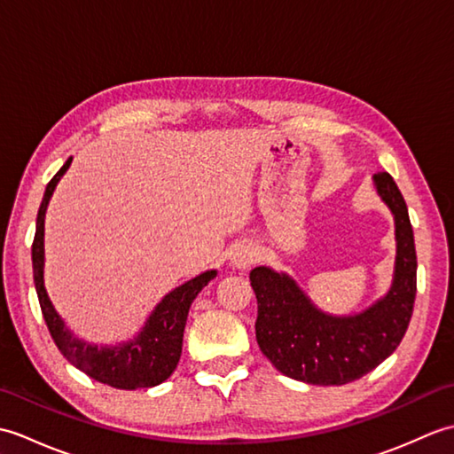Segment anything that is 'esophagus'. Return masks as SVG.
Listing matches in <instances>:
<instances>
[{"mask_svg": "<svg viewBox=\"0 0 454 454\" xmlns=\"http://www.w3.org/2000/svg\"><path fill=\"white\" fill-rule=\"evenodd\" d=\"M259 259V249L255 244H239L236 247V252L232 255V263L238 267V269H247L252 267L255 262Z\"/></svg>", "mask_w": 454, "mask_h": 454, "instance_id": "34e87169", "label": "esophagus"}]
</instances>
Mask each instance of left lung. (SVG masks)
Listing matches in <instances>:
<instances>
[{
    "label": "left lung",
    "mask_w": 454,
    "mask_h": 454,
    "mask_svg": "<svg viewBox=\"0 0 454 454\" xmlns=\"http://www.w3.org/2000/svg\"><path fill=\"white\" fill-rule=\"evenodd\" d=\"M396 220V275L390 293L363 314L332 317L312 306L291 277L267 267L249 273L257 298L255 337L277 371L294 380L341 387L361 379L400 345L418 293V255L408 207L392 176H374Z\"/></svg>",
    "instance_id": "obj_1"
}]
</instances>
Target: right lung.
I'll use <instances>...</instances> for the list:
<instances>
[{"label": "right lung", "instance_id": "obj_1", "mask_svg": "<svg viewBox=\"0 0 454 454\" xmlns=\"http://www.w3.org/2000/svg\"><path fill=\"white\" fill-rule=\"evenodd\" d=\"M72 158L60 168V171L46 185L44 199L41 202L36 216V232L33 239V277L35 288L41 302V310L44 322L48 325L52 340L58 349L66 356L67 363H72L75 369H80L93 380L107 384V387L119 390H137L158 387L169 374L176 371L181 356L183 347V332L191 302L195 296L207 286L210 278H215L216 271H207L192 281L177 286L171 291L152 312L150 320L144 325V330L137 337V341L121 345V347H103L98 349L95 345H88L66 330L60 316L54 312V308L48 301L43 281L44 267V215L48 200H51L56 183L70 168Z\"/></svg>", "mask_w": 454, "mask_h": 454}]
</instances>
